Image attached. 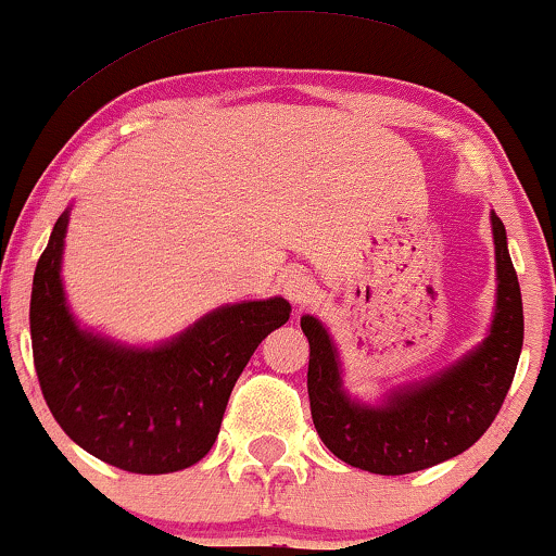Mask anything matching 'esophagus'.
<instances>
[{
	"mask_svg": "<svg viewBox=\"0 0 556 556\" xmlns=\"http://www.w3.org/2000/svg\"><path fill=\"white\" fill-rule=\"evenodd\" d=\"M280 289H283L286 296H289L296 306L315 302V296H317L315 280H312L302 270H293V273H289V276H283V283H280Z\"/></svg>",
	"mask_w": 556,
	"mask_h": 556,
	"instance_id": "esophagus-1",
	"label": "esophagus"
}]
</instances>
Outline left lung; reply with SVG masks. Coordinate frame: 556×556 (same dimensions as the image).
<instances>
[{
    "instance_id": "obj_1",
    "label": "left lung",
    "mask_w": 556,
    "mask_h": 556,
    "mask_svg": "<svg viewBox=\"0 0 556 556\" xmlns=\"http://www.w3.org/2000/svg\"><path fill=\"white\" fill-rule=\"evenodd\" d=\"M492 233L497 309L484 343L429 380L390 390L380 406L345 395L341 362L328 330L319 319L302 317L309 341L306 390L312 421L336 458L380 476L414 473L466 453L492 427L523 349V299L505 226L494 213Z\"/></svg>"
}]
</instances>
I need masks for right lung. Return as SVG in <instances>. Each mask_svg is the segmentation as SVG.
Returning a JSON list of instances; mask_svg holds the SVG:
<instances>
[{
	"label": "right lung",
	"mask_w": 556,
	"mask_h": 556,
	"mask_svg": "<svg viewBox=\"0 0 556 556\" xmlns=\"http://www.w3.org/2000/svg\"><path fill=\"white\" fill-rule=\"evenodd\" d=\"M70 211L59 215L30 293L33 364L64 434L129 473L194 466L218 437L233 384L254 349L291 315L286 299L226 304L192 328L132 349L77 328L62 289Z\"/></svg>",
	"instance_id": "add662e5"
}]
</instances>
